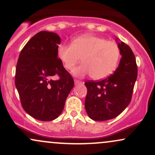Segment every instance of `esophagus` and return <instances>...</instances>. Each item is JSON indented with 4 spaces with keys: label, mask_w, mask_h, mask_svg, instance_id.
Here are the masks:
<instances>
[{
    "label": "esophagus",
    "mask_w": 155,
    "mask_h": 155,
    "mask_svg": "<svg viewBox=\"0 0 155 155\" xmlns=\"http://www.w3.org/2000/svg\"><path fill=\"white\" fill-rule=\"evenodd\" d=\"M74 84H75V85H78V84H82V81H79V80L75 79V80H74Z\"/></svg>",
    "instance_id": "obj_1"
}]
</instances>
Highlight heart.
<instances>
[{
	"instance_id": "heart-1",
	"label": "heart",
	"mask_w": 155,
	"mask_h": 155,
	"mask_svg": "<svg viewBox=\"0 0 155 155\" xmlns=\"http://www.w3.org/2000/svg\"><path fill=\"white\" fill-rule=\"evenodd\" d=\"M57 54L66 69L72 70L80 59L83 61L74 70L77 76L90 74L100 80L113 73L118 64L120 50L116 43L92 34L75 38L71 44H61Z\"/></svg>"
}]
</instances>
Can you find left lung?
Returning <instances> with one entry per match:
<instances>
[{"label":"left lung","instance_id":"left-lung-1","mask_svg":"<svg viewBox=\"0 0 155 155\" xmlns=\"http://www.w3.org/2000/svg\"><path fill=\"white\" fill-rule=\"evenodd\" d=\"M118 39H116L117 41ZM121 58L116 71L101 81H87L85 109L94 121L115 118L130 104L137 78L134 53L128 45L118 42Z\"/></svg>","mask_w":155,"mask_h":155}]
</instances>
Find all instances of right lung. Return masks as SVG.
Masks as SVG:
<instances>
[{
	"mask_svg": "<svg viewBox=\"0 0 155 155\" xmlns=\"http://www.w3.org/2000/svg\"><path fill=\"white\" fill-rule=\"evenodd\" d=\"M61 38L40 31L21 50L15 68V84L24 110L40 121H52L62 112L74 86L71 74L58 58ZM60 79L54 80L52 76Z\"/></svg>",
	"mask_w": 155,
	"mask_h": 155,
	"instance_id": "1",
	"label": "right lung"
}]
</instances>
